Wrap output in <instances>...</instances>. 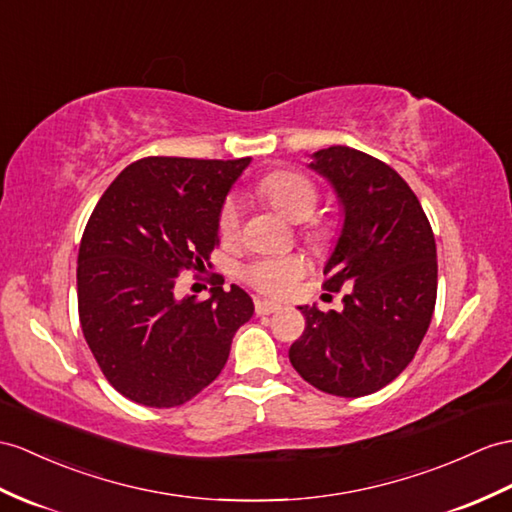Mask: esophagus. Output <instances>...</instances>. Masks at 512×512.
I'll list each match as a JSON object with an SVG mask.
<instances>
[{"label": "esophagus", "mask_w": 512, "mask_h": 512, "mask_svg": "<svg viewBox=\"0 0 512 512\" xmlns=\"http://www.w3.org/2000/svg\"><path fill=\"white\" fill-rule=\"evenodd\" d=\"M282 310L280 304L269 302V299H256V315H273Z\"/></svg>", "instance_id": "34e87169"}]
</instances>
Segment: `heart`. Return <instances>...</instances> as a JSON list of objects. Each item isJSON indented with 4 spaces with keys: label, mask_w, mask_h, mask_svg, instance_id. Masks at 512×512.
Segmentation results:
<instances>
[{
    "label": "heart",
    "mask_w": 512,
    "mask_h": 512,
    "mask_svg": "<svg viewBox=\"0 0 512 512\" xmlns=\"http://www.w3.org/2000/svg\"><path fill=\"white\" fill-rule=\"evenodd\" d=\"M256 193L278 213L293 223H304L313 217L319 193L317 186L297 171H273L256 184ZM241 210L236 199H228L219 213V234L223 239H234L239 232ZM330 230L321 223L308 228V236L315 241L328 239ZM306 263L299 256H267L258 258L243 269V278L267 295H286L293 284L304 276Z\"/></svg>",
    "instance_id": "obj_1"
}]
</instances>
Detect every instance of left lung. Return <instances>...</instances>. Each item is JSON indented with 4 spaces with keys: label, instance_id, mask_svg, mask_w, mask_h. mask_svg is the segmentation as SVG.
I'll return each mask as SVG.
<instances>
[{
    "label": "left lung",
    "instance_id": "8db88e82",
    "mask_svg": "<svg viewBox=\"0 0 512 512\" xmlns=\"http://www.w3.org/2000/svg\"><path fill=\"white\" fill-rule=\"evenodd\" d=\"M308 169L339 199L343 226L323 267V289L347 286L343 310L299 306L306 330L291 345L295 371L339 397L380 391L408 367L436 304V243L404 178L345 145L319 149Z\"/></svg>",
    "mask_w": 512,
    "mask_h": 512
}]
</instances>
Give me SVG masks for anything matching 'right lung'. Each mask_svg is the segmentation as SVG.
Wrapping results in <instances>:
<instances>
[{"mask_svg": "<svg viewBox=\"0 0 512 512\" xmlns=\"http://www.w3.org/2000/svg\"><path fill=\"white\" fill-rule=\"evenodd\" d=\"M249 165L149 156L132 162L99 199L78 254L84 339L106 380L128 400L171 408L213 382L236 330L254 315L241 286L210 297L176 295L182 269H206L219 213Z\"/></svg>", "mask_w": 512, "mask_h": 512, "instance_id": "1", "label": "right lung"}]
</instances>
